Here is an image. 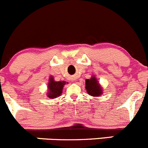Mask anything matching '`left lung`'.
Returning a JSON list of instances; mask_svg holds the SVG:
<instances>
[{"label": "left lung", "mask_w": 148, "mask_h": 148, "mask_svg": "<svg viewBox=\"0 0 148 148\" xmlns=\"http://www.w3.org/2000/svg\"><path fill=\"white\" fill-rule=\"evenodd\" d=\"M86 88L87 93L92 96H99L102 93L101 88L94 77H92L90 79H86Z\"/></svg>", "instance_id": "obj_1"}]
</instances>
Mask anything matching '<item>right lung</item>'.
Returning a JSON list of instances; mask_svg holds the SVG:
<instances>
[{
  "label": "right lung",
  "mask_w": 148,
  "mask_h": 148,
  "mask_svg": "<svg viewBox=\"0 0 148 148\" xmlns=\"http://www.w3.org/2000/svg\"><path fill=\"white\" fill-rule=\"evenodd\" d=\"M65 83L66 82L65 81H55L53 77H51L49 78V83L48 85V88H49V94L47 95L48 97L50 99H55L60 96L62 92V88Z\"/></svg>",
  "instance_id": "right-lung-1"
}]
</instances>
